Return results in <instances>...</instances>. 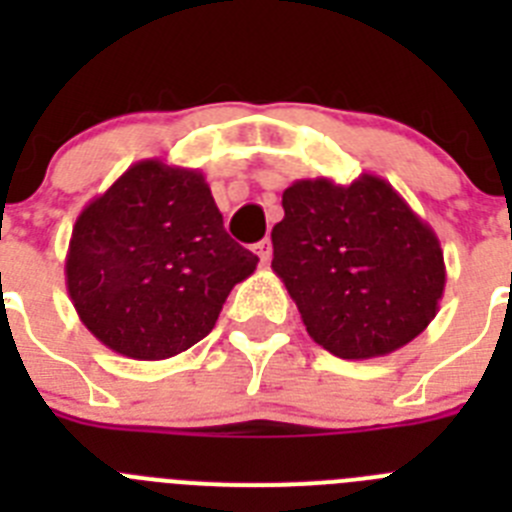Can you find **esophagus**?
<instances>
[{
  "label": "esophagus",
  "instance_id": "34e87169",
  "mask_svg": "<svg viewBox=\"0 0 512 512\" xmlns=\"http://www.w3.org/2000/svg\"><path fill=\"white\" fill-rule=\"evenodd\" d=\"M256 253H259V259H261V264H269L271 261V251H274V248H271V241H261V243H256Z\"/></svg>",
  "mask_w": 512,
  "mask_h": 512
}]
</instances>
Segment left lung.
<instances>
[{
  "label": "left lung",
  "mask_w": 512,
  "mask_h": 512,
  "mask_svg": "<svg viewBox=\"0 0 512 512\" xmlns=\"http://www.w3.org/2000/svg\"><path fill=\"white\" fill-rule=\"evenodd\" d=\"M282 207L271 269L318 346L351 361L387 356L436 318L441 241L382 176L297 179Z\"/></svg>",
  "instance_id": "8db88e82"
}]
</instances>
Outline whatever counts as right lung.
Instances as JSON below:
<instances>
[{
    "label": "right lung",
    "mask_w": 512,
    "mask_h": 512,
    "mask_svg": "<svg viewBox=\"0 0 512 512\" xmlns=\"http://www.w3.org/2000/svg\"><path fill=\"white\" fill-rule=\"evenodd\" d=\"M256 264L225 233L202 171L146 158L76 217L66 289L99 343L161 361L215 328L230 289Z\"/></svg>",
    "instance_id": "add662e5"
}]
</instances>
